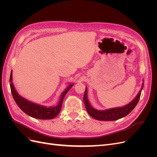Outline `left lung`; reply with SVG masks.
<instances>
[{
    "instance_id": "left-lung-1",
    "label": "left lung",
    "mask_w": 157,
    "mask_h": 157,
    "mask_svg": "<svg viewBox=\"0 0 157 157\" xmlns=\"http://www.w3.org/2000/svg\"><path fill=\"white\" fill-rule=\"evenodd\" d=\"M143 88L144 79L140 92L130 103L123 107L108 109H105V110H98V109L94 108L91 104H90L88 98V89L87 87H86V90H85V92L84 94V103L85 107H86V111L90 116H91L92 118L98 121H113L118 120L128 115L134 109L139 101L141 92L142 90H143Z\"/></svg>"
}]
</instances>
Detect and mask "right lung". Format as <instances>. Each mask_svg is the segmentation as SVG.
Segmentation results:
<instances>
[{
  "label": "right lung",
  "instance_id": "1",
  "mask_svg": "<svg viewBox=\"0 0 157 157\" xmlns=\"http://www.w3.org/2000/svg\"><path fill=\"white\" fill-rule=\"evenodd\" d=\"M10 82L12 96L18 107L27 115L33 118H37V119L42 120L52 119L58 115L61 111L64 97L69 90L73 86V84L70 83L67 88L65 89L64 91L61 93L59 101L56 106L46 107L28 100L17 93L12 82V70L10 73Z\"/></svg>",
  "mask_w": 157,
  "mask_h": 157
}]
</instances>
